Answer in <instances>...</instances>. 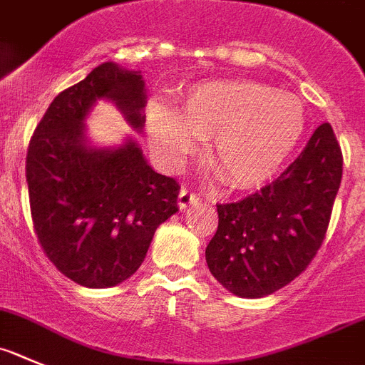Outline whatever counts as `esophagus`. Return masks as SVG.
Instances as JSON below:
<instances>
[{
    "label": "esophagus",
    "mask_w": 365,
    "mask_h": 365,
    "mask_svg": "<svg viewBox=\"0 0 365 365\" xmlns=\"http://www.w3.org/2000/svg\"><path fill=\"white\" fill-rule=\"evenodd\" d=\"M198 200H200L198 195L190 192L189 189H185V187H183V189L180 190V195H178V207H180V209H187L190 203H196Z\"/></svg>",
    "instance_id": "1"
}]
</instances>
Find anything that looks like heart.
<instances>
[{
  "instance_id": "heart-1",
  "label": "heart",
  "mask_w": 365,
  "mask_h": 365,
  "mask_svg": "<svg viewBox=\"0 0 365 365\" xmlns=\"http://www.w3.org/2000/svg\"><path fill=\"white\" fill-rule=\"evenodd\" d=\"M305 129L297 96L249 80H212L187 91L175 110L154 107L149 142L169 165H180L207 140V160L235 189H255L278 175Z\"/></svg>"
}]
</instances>
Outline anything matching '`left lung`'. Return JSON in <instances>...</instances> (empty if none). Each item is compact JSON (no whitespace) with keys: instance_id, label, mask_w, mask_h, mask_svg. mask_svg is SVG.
Returning <instances> with one entry per match:
<instances>
[{"instance_id":"8db88e82","label":"left lung","mask_w":365,"mask_h":365,"mask_svg":"<svg viewBox=\"0 0 365 365\" xmlns=\"http://www.w3.org/2000/svg\"><path fill=\"white\" fill-rule=\"evenodd\" d=\"M342 182V150L322 123L287 169L255 195L218 203V229L205 249L212 277L242 298H262L293 282L326 238Z\"/></svg>"}]
</instances>
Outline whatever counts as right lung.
Wrapping results in <instances>:
<instances>
[{"mask_svg": "<svg viewBox=\"0 0 365 365\" xmlns=\"http://www.w3.org/2000/svg\"><path fill=\"white\" fill-rule=\"evenodd\" d=\"M110 100L127 123L143 129L145 81L105 61L48 105L27 150L34 232L48 260L72 282L113 287L142 265L154 231L178 211L180 185L158 175L129 138L116 149L93 147L85 118Z\"/></svg>", "mask_w": 365, "mask_h": 365, "instance_id": "1", "label": "right lung"}]
</instances>
